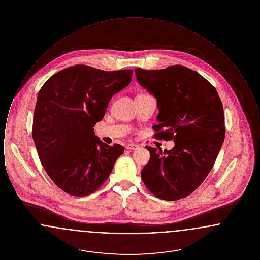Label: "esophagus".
<instances>
[{
	"instance_id": "esophagus-1",
	"label": "esophagus",
	"mask_w": 260,
	"mask_h": 260,
	"mask_svg": "<svg viewBox=\"0 0 260 260\" xmlns=\"http://www.w3.org/2000/svg\"><path fill=\"white\" fill-rule=\"evenodd\" d=\"M125 148L127 149V150H136V149L138 148V145H136V144H127L125 146Z\"/></svg>"
}]
</instances>
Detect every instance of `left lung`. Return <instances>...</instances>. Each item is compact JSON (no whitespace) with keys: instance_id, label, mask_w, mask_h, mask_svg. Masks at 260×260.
<instances>
[{"instance_id":"1","label":"left lung","mask_w":260,"mask_h":260,"mask_svg":"<svg viewBox=\"0 0 260 260\" xmlns=\"http://www.w3.org/2000/svg\"><path fill=\"white\" fill-rule=\"evenodd\" d=\"M135 72L138 84L157 100L155 137L174 142L171 150L146 146L150 160L141 178L158 198H185L206 179L222 146V102L209 81L182 65Z\"/></svg>"}]
</instances>
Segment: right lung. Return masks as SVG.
<instances>
[{
    "instance_id": "1",
    "label": "right lung",
    "mask_w": 260,
    "mask_h": 260,
    "mask_svg": "<svg viewBox=\"0 0 260 260\" xmlns=\"http://www.w3.org/2000/svg\"><path fill=\"white\" fill-rule=\"evenodd\" d=\"M133 70L103 71L75 65L51 76L38 94L33 140L40 161L54 184L69 195L93 193L124 153L94 136L115 93L127 87Z\"/></svg>"
}]
</instances>
